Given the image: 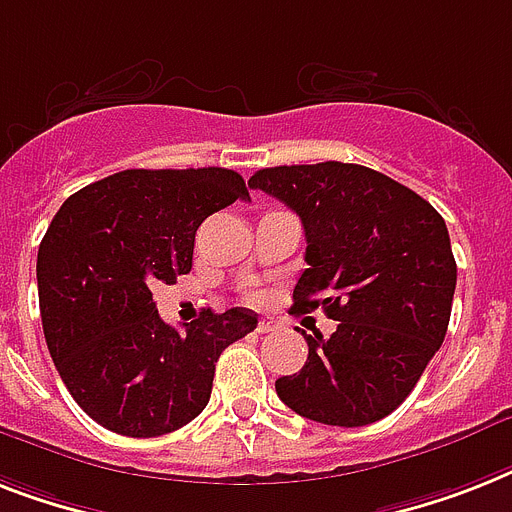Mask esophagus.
<instances>
[{
    "label": "esophagus",
    "mask_w": 512,
    "mask_h": 512,
    "mask_svg": "<svg viewBox=\"0 0 512 512\" xmlns=\"http://www.w3.org/2000/svg\"><path fill=\"white\" fill-rule=\"evenodd\" d=\"M270 331H276V326L270 321H260L257 323V334H270Z\"/></svg>",
    "instance_id": "obj_1"
}]
</instances>
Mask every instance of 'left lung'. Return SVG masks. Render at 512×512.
<instances>
[{"label":"left lung","instance_id":"8db88e82","mask_svg":"<svg viewBox=\"0 0 512 512\" xmlns=\"http://www.w3.org/2000/svg\"><path fill=\"white\" fill-rule=\"evenodd\" d=\"M252 189L305 228L297 313L323 307L328 339L305 334L307 363L281 376L284 405L326 426H368L397 410L442 347L458 265L444 218L413 189L352 162L257 170Z\"/></svg>","mask_w":512,"mask_h":512}]
</instances>
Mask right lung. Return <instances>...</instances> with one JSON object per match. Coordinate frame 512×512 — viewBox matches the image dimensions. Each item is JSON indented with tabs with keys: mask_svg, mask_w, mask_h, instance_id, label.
Here are the masks:
<instances>
[{
	"mask_svg": "<svg viewBox=\"0 0 512 512\" xmlns=\"http://www.w3.org/2000/svg\"><path fill=\"white\" fill-rule=\"evenodd\" d=\"M247 197L228 168H139L62 202L36 260L41 323L57 373L91 421L162 436L205 410L220 352L255 331L257 315L202 310L173 328L149 286L189 273L202 220Z\"/></svg>",
	"mask_w": 512,
	"mask_h": 512,
	"instance_id": "add662e5",
	"label": "right lung"
}]
</instances>
